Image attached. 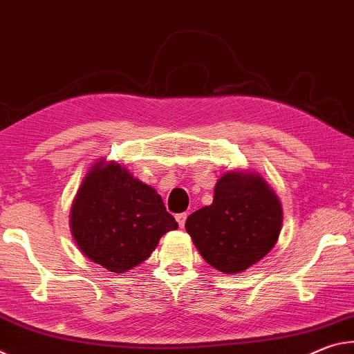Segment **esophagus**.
I'll return each mask as SVG.
<instances>
[{
	"mask_svg": "<svg viewBox=\"0 0 354 354\" xmlns=\"http://www.w3.org/2000/svg\"><path fill=\"white\" fill-rule=\"evenodd\" d=\"M187 216H188L187 213H178V215L176 216L178 225H180V229H183V227H185V221H187Z\"/></svg>",
	"mask_w": 354,
	"mask_h": 354,
	"instance_id": "34e87169",
	"label": "esophagus"
}]
</instances>
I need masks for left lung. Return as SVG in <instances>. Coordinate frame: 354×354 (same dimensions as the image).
Returning <instances> with one entry per match:
<instances>
[{
    "mask_svg": "<svg viewBox=\"0 0 354 354\" xmlns=\"http://www.w3.org/2000/svg\"><path fill=\"white\" fill-rule=\"evenodd\" d=\"M282 227V205L262 177L229 171L219 178L212 205L191 213L185 229L208 265L235 274L274 248Z\"/></svg>",
    "mask_w": 354,
    "mask_h": 354,
    "instance_id": "left-lung-1",
    "label": "left lung"
}]
</instances>
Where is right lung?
<instances>
[{
	"label": "right lung",
	"instance_id": "right-lung-1",
	"mask_svg": "<svg viewBox=\"0 0 354 354\" xmlns=\"http://www.w3.org/2000/svg\"><path fill=\"white\" fill-rule=\"evenodd\" d=\"M178 224L161 196L114 161L100 160L81 182L71 208V229L86 257L125 273L155 251Z\"/></svg>",
	"mask_w": 354,
	"mask_h": 354
}]
</instances>
